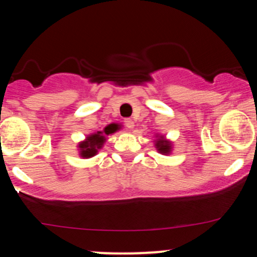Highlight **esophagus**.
<instances>
[{
    "mask_svg": "<svg viewBox=\"0 0 257 257\" xmlns=\"http://www.w3.org/2000/svg\"><path fill=\"white\" fill-rule=\"evenodd\" d=\"M124 124H125V126H126V128H128V129H133V128H134V120H133V119H131V118H126L125 120H124Z\"/></svg>",
    "mask_w": 257,
    "mask_h": 257,
    "instance_id": "1",
    "label": "esophagus"
}]
</instances>
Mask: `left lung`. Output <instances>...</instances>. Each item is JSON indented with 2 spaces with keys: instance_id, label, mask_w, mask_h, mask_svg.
I'll use <instances>...</instances> for the list:
<instances>
[{
  "instance_id": "8db88e82",
  "label": "left lung",
  "mask_w": 257,
  "mask_h": 257,
  "mask_svg": "<svg viewBox=\"0 0 257 257\" xmlns=\"http://www.w3.org/2000/svg\"><path fill=\"white\" fill-rule=\"evenodd\" d=\"M157 140H155L156 150L161 153V155H170L173 151V144L172 141L167 140L163 135H157Z\"/></svg>"
}]
</instances>
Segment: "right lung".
<instances>
[{"mask_svg":"<svg viewBox=\"0 0 257 257\" xmlns=\"http://www.w3.org/2000/svg\"><path fill=\"white\" fill-rule=\"evenodd\" d=\"M118 124H110L105 126L104 131L93 133V134L88 135L83 141L78 144V153L79 157L82 158H91L98 153L99 150L102 149L104 146L106 137L110 134H113L118 131Z\"/></svg>","mask_w":257,"mask_h":257,"instance_id":"right-lung-1","label":"right lung"}]
</instances>
